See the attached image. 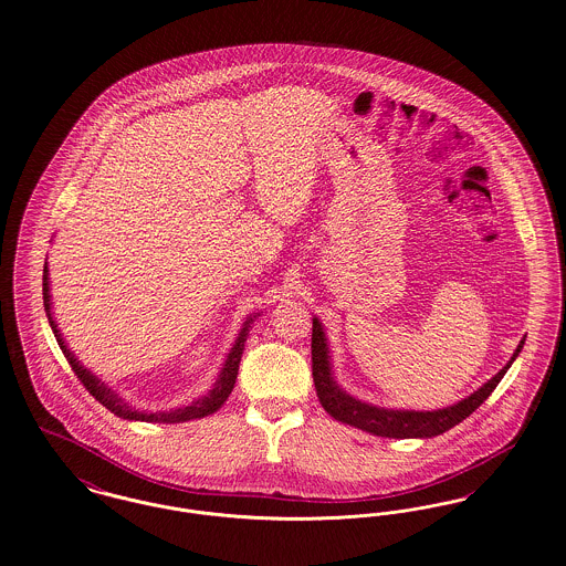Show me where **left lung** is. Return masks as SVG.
<instances>
[{"label": "left lung", "mask_w": 566, "mask_h": 566, "mask_svg": "<svg viewBox=\"0 0 566 566\" xmlns=\"http://www.w3.org/2000/svg\"><path fill=\"white\" fill-rule=\"evenodd\" d=\"M526 336L520 340L517 349L513 352L505 366L483 386L475 389L471 396L434 411H413V409H386L370 402H364L356 396L347 394L338 386L334 370H332V356L327 345L326 332L317 317H313V338H311V354H313V381L319 396L322 407L336 421L349 423L364 432L386 439H432L439 437L460 421H464L475 409L483 405V400L496 389L506 370L520 356Z\"/></svg>", "instance_id": "obj_1"}]
</instances>
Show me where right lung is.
I'll return each mask as SVG.
<instances>
[{
	"label": "right lung",
	"mask_w": 566,
	"mask_h": 566,
	"mask_svg": "<svg viewBox=\"0 0 566 566\" xmlns=\"http://www.w3.org/2000/svg\"><path fill=\"white\" fill-rule=\"evenodd\" d=\"M42 297H44V311L49 317V326L53 329L57 343H60L63 356L67 357L72 370L76 373V377L83 381V386L90 389L91 396L104 405L111 413L120 417V419H129V421H149V423H180V421H191V419H202V417L212 416L214 411H219L223 407V402L228 400V396L232 394L234 384H237V375H239L240 357L244 352V343L249 336V327L260 317V313H253L244 319V324L240 327L239 336L230 349V354L223 359L221 370L214 379V384L207 394H202L200 398H193L191 402L182 405L179 409H170V411H140L136 407H132L129 402H125L119 394L111 386H106L97 375H93L90 368L83 366V361L74 356L61 334L60 326L53 317V302H51V279H49V262H44V272H42Z\"/></svg>",
	"instance_id": "1"
}]
</instances>
